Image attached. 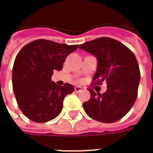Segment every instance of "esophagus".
Wrapping results in <instances>:
<instances>
[{"instance_id":"esophagus-1","label":"esophagus","mask_w":153,"mask_h":153,"mask_svg":"<svg viewBox=\"0 0 153 153\" xmlns=\"http://www.w3.org/2000/svg\"><path fill=\"white\" fill-rule=\"evenodd\" d=\"M82 90V88L79 86H76V87H74V91L76 92V93H79V92H80Z\"/></svg>"}]
</instances>
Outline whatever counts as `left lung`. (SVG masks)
Segmentation results:
<instances>
[{"instance_id": "obj_1", "label": "left lung", "mask_w": 153, "mask_h": 153, "mask_svg": "<svg viewBox=\"0 0 153 153\" xmlns=\"http://www.w3.org/2000/svg\"><path fill=\"white\" fill-rule=\"evenodd\" d=\"M97 59L93 83L106 81L104 93L88 89L90 99L83 109L90 118L102 123H113L124 117L134 106L140 80V70L134 54L124 44L111 38H99L79 46Z\"/></svg>"}]
</instances>
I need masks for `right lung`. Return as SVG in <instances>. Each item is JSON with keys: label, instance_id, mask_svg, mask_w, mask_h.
Segmentation results:
<instances>
[{"label": "right lung", "instance_id": "add662e5", "mask_svg": "<svg viewBox=\"0 0 153 153\" xmlns=\"http://www.w3.org/2000/svg\"><path fill=\"white\" fill-rule=\"evenodd\" d=\"M79 45L46 39L33 41L19 51L12 71V84L19 109L32 121L44 123L59 115L64 98L74 91L73 85L58 86L51 79L61 70L66 57Z\"/></svg>", "mask_w": 153, "mask_h": 153}]
</instances>
